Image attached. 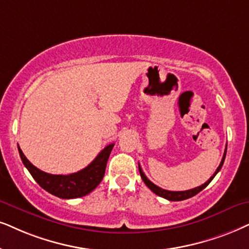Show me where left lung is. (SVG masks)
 Returning <instances> with one entry per match:
<instances>
[{"instance_id": "8db88e82", "label": "left lung", "mask_w": 249, "mask_h": 249, "mask_svg": "<svg viewBox=\"0 0 249 249\" xmlns=\"http://www.w3.org/2000/svg\"><path fill=\"white\" fill-rule=\"evenodd\" d=\"M226 148H228V144H226ZM226 148H225V152H224V155H223L222 161H221V163H219L218 168H217V170L215 171V174H213V175L212 176V177L209 178V180H207L206 182H204V184L201 185V186H197V187H195V188H192V190H188V191H178V192L163 190V188L156 186L155 184H153V182L150 181L149 179H148V178L146 177V175L143 174L142 169H141V166H140V164H139L140 176H141V178H142V180H143L144 184H146L147 186H148V188H149L150 191H153L154 193H155L156 195H159V196L164 197V199L169 200V201H182V200L190 199V197L194 196V195H196L197 193H199V192L202 191L203 188H206L207 186H208L209 182L213 180V177H215V176H216L217 174H218L219 170L222 169L223 163H224V160H225V156H226Z\"/></svg>"}]
</instances>
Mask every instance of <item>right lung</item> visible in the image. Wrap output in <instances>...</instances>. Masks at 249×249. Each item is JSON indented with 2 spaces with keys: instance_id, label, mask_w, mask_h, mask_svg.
Here are the masks:
<instances>
[{
  "instance_id": "add662e5",
  "label": "right lung",
  "mask_w": 249,
  "mask_h": 249,
  "mask_svg": "<svg viewBox=\"0 0 249 249\" xmlns=\"http://www.w3.org/2000/svg\"><path fill=\"white\" fill-rule=\"evenodd\" d=\"M112 148L114 143L108 144L90 164L71 175H52L41 171L28 161L20 147H18V150L24 165L43 190L61 199H75L89 194L101 182Z\"/></svg>"
}]
</instances>
